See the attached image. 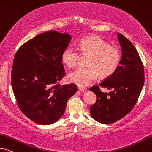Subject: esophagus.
<instances>
[{
  "label": "esophagus",
  "mask_w": 152,
  "mask_h": 152,
  "mask_svg": "<svg viewBox=\"0 0 152 152\" xmlns=\"http://www.w3.org/2000/svg\"><path fill=\"white\" fill-rule=\"evenodd\" d=\"M78 89H79V91H81V92H86V88H84V87H82V86H79Z\"/></svg>",
  "instance_id": "obj_1"
}]
</instances>
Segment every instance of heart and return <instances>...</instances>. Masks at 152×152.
<instances>
[{
    "label": "heart",
    "instance_id": "obj_1",
    "mask_svg": "<svg viewBox=\"0 0 152 152\" xmlns=\"http://www.w3.org/2000/svg\"><path fill=\"white\" fill-rule=\"evenodd\" d=\"M78 47L82 54L89 55L86 64L88 67L79 68L68 75V80L72 83L86 86L95 81L99 75L102 78L111 76L119 66L121 57L120 50L117 47L110 46L98 35L84 37ZM79 56L77 49L67 47L62 53V61L67 66L72 68L77 64Z\"/></svg>",
    "mask_w": 152,
    "mask_h": 152
}]
</instances>
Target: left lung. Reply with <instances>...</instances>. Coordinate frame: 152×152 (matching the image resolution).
Masks as SVG:
<instances>
[{
    "label": "left lung",
    "mask_w": 152,
    "mask_h": 152,
    "mask_svg": "<svg viewBox=\"0 0 152 152\" xmlns=\"http://www.w3.org/2000/svg\"><path fill=\"white\" fill-rule=\"evenodd\" d=\"M117 37L122 54L119 66L111 76L99 84L111 91L102 92L98 86L89 89L97 97L90 107L91 116L103 124L117 121L131 111L145 82L143 64L135 47L121 33H117Z\"/></svg>",
    "instance_id": "8db88e82"
}]
</instances>
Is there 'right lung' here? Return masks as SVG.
<instances>
[{
  "label": "right lung",
  "mask_w": 152,
  "mask_h": 152,
  "mask_svg": "<svg viewBox=\"0 0 152 152\" xmlns=\"http://www.w3.org/2000/svg\"><path fill=\"white\" fill-rule=\"evenodd\" d=\"M71 39L66 33L47 31L16 53L11 75L13 93L19 109L35 123L50 125L58 121L77 90L74 84H58L65 76L61 55Z\"/></svg>",
  "instance_id": "right-lung-1"
}]
</instances>
